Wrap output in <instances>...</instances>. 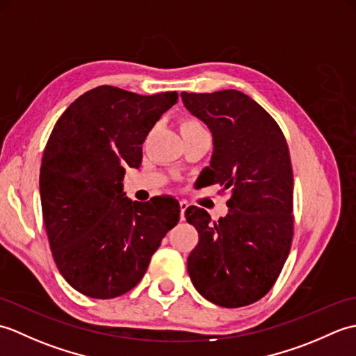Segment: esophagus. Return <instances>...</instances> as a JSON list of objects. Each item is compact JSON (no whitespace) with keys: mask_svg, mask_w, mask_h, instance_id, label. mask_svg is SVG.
Masks as SVG:
<instances>
[{"mask_svg":"<svg viewBox=\"0 0 356 356\" xmlns=\"http://www.w3.org/2000/svg\"><path fill=\"white\" fill-rule=\"evenodd\" d=\"M180 220H185V211L188 208V202L186 200H180Z\"/></svg>","mask_w":356,"mask_h":356,"instance_id":"34e87169","label":"esophagus"}]
</instances>
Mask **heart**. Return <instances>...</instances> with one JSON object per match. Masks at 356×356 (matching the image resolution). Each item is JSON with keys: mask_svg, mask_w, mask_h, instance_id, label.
<instances>
[{"mask_svg": "<svg viewBox=\"0 0 356 356\" xmlns=\"http://www.w3.org/2000/svg\"><path fill=\"white\" fill-rule=\"evenodd\" d=\"M202 128H205V127H203L202 122H199V120L194 118H184L182 120H180V131L182 133L202 130Z\"/></svg>", "mask_w": 356, "mask_h": 356, "instance_id": "1", "label": "heart"}]
</instances>
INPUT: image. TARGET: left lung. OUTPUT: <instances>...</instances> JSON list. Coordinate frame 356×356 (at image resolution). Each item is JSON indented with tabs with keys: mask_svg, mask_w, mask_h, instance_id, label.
<instances>
[{
	"mask_svg": "<svg viewBox=\"0 0 356 356\" xmlns=\"http://www.w3.org/2000/svg\"><path fill=\"white\" fill-rule=\"evenodd\" d=\"M214 140L209 184L229 191V213L218 222L190 207L186 222L199 232L188 274L208 301L252 305L274 286L293 236V174L283 131L269 113L237 90L180 93Z\"/></svg>",
	"mask_w": 356,
	"mask_h": 356,
	"instance_id": "obj_1",
	"label": "left lung"
}]
</instances>
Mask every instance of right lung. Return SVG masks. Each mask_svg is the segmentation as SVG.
Instances as JSON below:
<instances>
[{"instance_id":"add662e5","label":"right lung","mask_w":356,"mask_h":356,"mask_svg":"<svg viewBox=\"0 0 356 356\" xmlns=\"http://www.w3.org/2000/svg\"><path fill=\"white\" fill-rule=\"evenodd\" d=\"M177 97L101 86L53 127L40 172L42 218L59 272L87 297L108 300L133 289L179 222L172 197L133 202L122 185L125 168H139L142 143Z\"/></svg>"}]
</instances>
